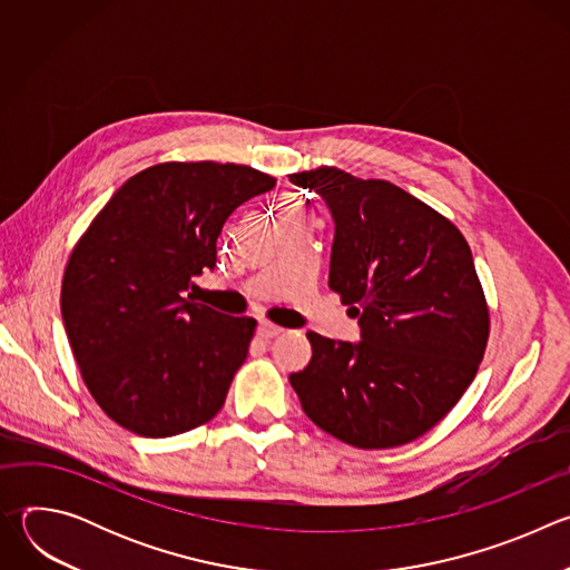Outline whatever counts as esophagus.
Listing matches in <instances>:
<instances>
[{"label":"esophagus","instance_id":"esophagus-1","mask_svg":"<svg viewBox=\"0 0 570 570\" xmlns=\"http://www.w3.org/2000/svg\"><path fill=\"white\" fill-rule=\"evenodd\" d=\"M257 332H259V336H262V338L271 341V338H277L284 330H282V327H277V324H271V322H259Z\"/></svg>","mask_w":570,"mask_h":570}]
</instances>
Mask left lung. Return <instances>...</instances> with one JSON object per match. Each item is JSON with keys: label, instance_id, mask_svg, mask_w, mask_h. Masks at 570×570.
Wrapping results in <instances>:
<instances>
[{"label": "left lung", "instance_id": "8db88e82", "mask_svg": "<svg viewBox=\"0 0 570 570\" xmlns=\"http://www.w3.org/2000/svg\"><path fill=\"white\" fill-rule=\"evenodd\" d=\"M288 180L330 207V288L361 330L356 343L306 334L313 356L288 376L302 411L358 449L411 442L458 403L490 336L469 243L392 183L338 169Z\"/></svg>", "mask_w": 570, "mask_h": 570}]
</instances>
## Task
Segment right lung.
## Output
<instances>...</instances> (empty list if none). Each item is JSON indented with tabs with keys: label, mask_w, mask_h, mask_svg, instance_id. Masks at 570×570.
Returning a JSON list of instances; mask_svg holds the SVG:
<instances>
[{
	"label": "right lung",
	"mask_w": 570,
	"mask_h": 570,
	"mask_svg": "<svg viewBox=\"0 0 570 570\" xmlns=\"http://www.w3.org/2000/svg\"><path fill=\"white\" fill-rule=\"evenodd\" d=\"M273 187L250 167L167 161L124 183L76 243L60 293L65 332L119 426L171 438L223 409L257 322L187 291L216 268L227 218Z\"/></svg>",
	"instance_id": "right-lung-1"
}]
</instances>
